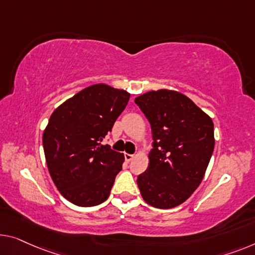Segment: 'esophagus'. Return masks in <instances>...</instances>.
<instances>
[{"mask_svg":"<svg viewBox=\"0 0 255 255\" xmlns=\"http://www.w3.org/2000/svg\"><path fill=\"white\" fill-rule=\"evenodd\" d=\"M132 158H134V155L132 154H129V153H125V160H126L127 162L131 161Z\"/></svg>","mask_w":255,"mask_h":255,"instance_id":"obj_1","label":"esophagus"}]
</instances>
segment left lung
Listing matches in <instances>:
<instances>
[{"label":"left lung","mask_w":255,"mask_h":255,"mask_svg":"<svg viewBox=\"0 0 255 255\" xmlns=\"http://www.w3.org/2000/svg\"><path fill=\"white\" fill-rule=\"evenodd\" d=\"M152 129L149 167L137 177L144 201L157 208L184 203L203 181L214 150L212 118L185 95L151 90L135 98Z\"/></svg>","instance_id":"1"}]
</instances>
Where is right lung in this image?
<instances>
[{"instance_id":"obj_1","label":"right lung","mask_w":255,"mask_h":255,"mask_svg":"<svg viewBox=\"0 0 255 255\" xmlns=\"http://www.w3.org/2000/svg\"><path fill=\"white\" fill-rule=\"evenodd\" d=\"M129 97L126 90L96 83L52 112L42 137L45 161L56 188L72 204L91 207L109 198L125 155L101 142Z\"/></svg>"}]
</instances>
